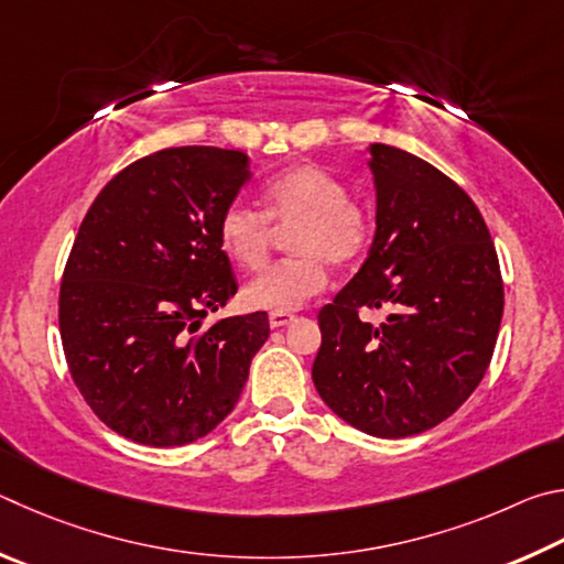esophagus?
Masks as SVG:
<instances>
[{"label":"esophagus","instance_id":"34e87169","mask_svg":"<svg viewBox=\"0 0 564 564\" xmlns=\"http://www.w3.org/2000/svg\"><path fill=\"white\" fill-rule=\"evenodd\" d=\"M294 322V314H270V327L272 329H284Z\"/></svg>","mask_w":564,"mask_h":564}]
</instances>
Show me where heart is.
<instances>
[{
	"label": "heart",
	"mask_w": 564,
	"mask_h": 564,
	"mask_svg": "<svg viewBox=\"0 0 564 564\" xmlns=\"http://www.w3.org/2000/svg\"><path fill=\"white\" fill-rule=\"evenodd\" d=\"M264 213L245 203L227 205L217 223V242L235 264L260 270L270 260L272 227L290 230L292 260L270 267L245 284L247 307L290 314L302 310L327 288V262L349 264L369 240V215L347 197L339 177L329 171L300 163L274 175L262 187Z\"/></svg>",
	"instance_id": "heart-1"
}]
</instances>
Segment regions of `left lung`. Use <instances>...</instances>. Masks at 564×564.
<instances>
[{"mask_svg": "<svg viewBox=\"0 0 564 564\" xmlns=\"http://www.w3.org/2000/svg\"><path fill=\"white\" fill-rule=\"evenodd\" d=\"M377 235L361 270L319 312L312 379L349 426L409 438L463 406L496 349L502 280L476 203L438 167L371 143ZM359 308H387L381 325Z\"/></svg>", "mask_w": 564, "mask_h": 564, "instance_id": "8db88e82", "label": "left lung"}]
</instances>
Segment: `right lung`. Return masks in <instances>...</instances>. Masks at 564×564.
I'll use <instances>...</instances> for the list:
<instances>
[{
	"label": "right lung",
	"instance_id": "1",
	"mask_svg": "<svg viewBox=\"0 0 564 564\" xmlns=\"http://www.w3.org/2000/svg\"><path fill=\"white\" fill-rule=\"evenodd\" d=\"M250 177L242 151L165 148L123 167L88 207L64 270L58 329L76 389L118 436L185 446L240 399L270 337L267 314L197 332L237 292L217 223Z\"/></svg>",
	"mask_w": 564,
	"mask_h": 564
}]
</instances>
